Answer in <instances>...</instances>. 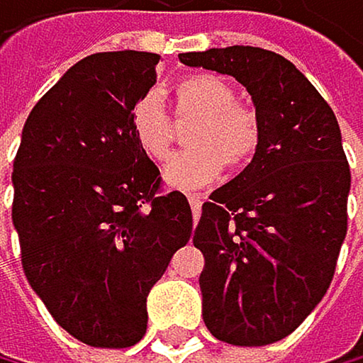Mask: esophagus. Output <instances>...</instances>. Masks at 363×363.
<instances>
[{
    "instance_id": "esophagus-1",
    "label": "esophagus",
    "mask_w": 363,
    "mask_h": 363,
    "mask_svg": "<svg viewBox=\"0 0 363 363\" xmlns=\"http://www.w3.org/2000/svg\"><path fill=\"white\" fill-rule=\"evenodd\" d=\"M189 202H191V209H193V218L197 220V216H200V209H202V197H200V195H195V193H191V195H189Z\"/></svg>"
}]
</instances>
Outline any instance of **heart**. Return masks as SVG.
Returning <instances> with one entry per match:
<instances>
[{"instance_id":"b5f03b06","label":"heart","mask_w":363,"mask_h":363,"mask_svg":"<svg viewBox=\"0 0 363 363\" xmlns=\"http://www.w3.org/2000/svg\"><path fill=\"white\" fill-rule=\"evenodd\" d=\"M174 116L195 120L186 143L189 152L177 154L166 168V182L179 189L211 184L227 166L243 170L255 161L264 143L259 113L238 102L234 86L216 74H189L172 86ZM129 127L136 145L154 163L168 161L174 127L154 93H143L129 108Z\"/></svg>"}]
</instances>
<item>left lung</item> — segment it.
Wrapping results in <instances>:
<instances>
[{
  "mask_svg": "<svg viewBox=\"0 0 363 363\" xmlns=\"http://www.w3.org/2000/svg\"><path fill=\"white\" fill-rule=\"evenodd\" d=\"M179 61L232 74L264 125L255 161L211 193L195 225L204 325L225 343H275L328 293L348 232L350 166L337 116L275 52L234 45Z\"/></svg>",
  "mask_w": 363,
  "mask_h": 363,
  "instance_id": "obj_1",
  "label": "left lung"
}]
</instances>
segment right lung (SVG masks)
Wrapping results in <instances>:
<instances>
[{
	"instance_id": "right-lung-1",
	"label": "right lung",
	"mask_w": 363,
	"mask_h": 363,
	"mask_svg": "<svg viewBox=\"0 0 363 363\" xmlns=\"http://www.w3.org/2000/svg\"><path fill=\"white\" fill-rule=\"evenodd\" d=\"M157 63L131 50L74 63L31 108L13 161L24 275L54 320L93 348L145 337L147 293L193 232L186 195L163 193L129 127Z\"/></svg>"
}]
</instances>
